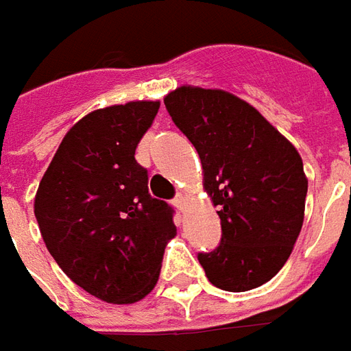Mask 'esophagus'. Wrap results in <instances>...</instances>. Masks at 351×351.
<instances>
[{
  "instance_id": "obj_1",
  "label": "esophagus",
  "mask_w": 351,
  "mask_h": 351,
  "mask_svg": "<svg viewBox=\"0 0 351 351\" xmlns=\"http://www.w3.org/2000/svg\"><path fill=\"white\" fill-rule=\"evenodd\" d=\"M173 206L178 207L179 211H183V209H185V206H186L185 196H183V194H178V196H176V200H173Z\"/></svg>"
}]
</instances>
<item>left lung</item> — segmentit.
<instances>
[{"label":"left lung","instance_id":"obj_1","mask_svg":"<svg viewBox=\"0 0 351 351\" xmlns=\"http://www.w3.org/2000/svg\"><path fill=\"white\" fill-rule=\"evenodd\" d=\"M165 104L198 151L204 189L219 207L221 245L198 254L206 277L226 291L262 286L282 269L303 226L308 179L301 155L228 91L181 86Z\"/></svg>","mask_w":351,"mask_h":351}]
</instances>
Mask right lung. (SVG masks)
<instances>
[{"label": "right lung", "mask_w": 351, "mask_h": 351, "mask_svg": "<svg viewBox=\"0 0 351 351\" xmlns=\"http://www.w3.org/2000/svg\"><path fill=\"white\" fill-rule=\"evenodd\" d=\"M160 102L130 101L74 123L35 194L39 230L63 273L112 305L144 299L176 237L172 207L151 198L134 151Z\"/></svg>", "instance_id": "right-lung-1"}]
</instances>
